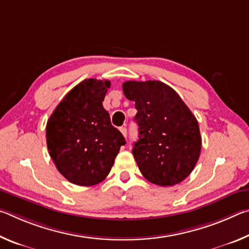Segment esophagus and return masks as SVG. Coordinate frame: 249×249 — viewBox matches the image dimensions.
I'll return each mask as SVG.
<instances>
[{
	"label": "esophagus",
	"instance_id": "obj_1",
	"mask_svg": "<svg viewBox=\"0 0 249 249\" xmlns=\"http://www.w3.org/2000/svg\"><path fill=\"white\" fill-rule=\"evenodd\" d=\"M120 130H121V133L123 134V136L126 137V135H127V129H126L125 126H122V127L120 128Z\"/></svg>",
	"mask_w": 249,
	"mask_h": 249
}]
</instances>
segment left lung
<instances>
[{
  "instance_id": "8db88e82",
  "label": "left lung",
  "mask_w": 249,
  "mask_h": 249,
  "mask_svg": "<svg viewBox=\"0 0 249 249\" xmlns=\"http://www.w3.org/2000/svg\"><path fill=\"white\" fill-rule=\"evenodd\" d=\"M126 98L135 102L140 126L133 155L151 183L170 187L191 174L200 157L199 124L179 94L163 82L126 81Z\"/></svg>"
}]
</instances>
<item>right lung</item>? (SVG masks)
Returning a JSON list of instances; mask_svg holds the SVG:
<instances>
[{"mask_svg": "<svg viewBox=\"0 0 249 249\" xmlns=\"http://www.w3.org/2000/svg\"><path fill=\"white\" fill-rule=\"evenodd\" d=\"M109 86L108 80H83L66 94L47 122L49 155L71 183L88 187L103 181L126 144L102 104Z\"/></svg>", "mask_w": 249, "mask_h": 249, "instance_id": "add662e5", "label": "right lung"}]
</instances>
